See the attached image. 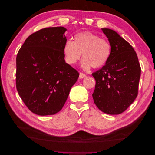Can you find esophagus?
Wrapping results in <instances>:
<instances>
[{"label": "esophagus", "instance_id": "esophagus-1", "mask_svg": "<svg viewBox=\"0 0 155 155\" xmlns=\"http://www.w3.org/2000/svg\"><path fill=\"white\" fill-rule=\"evenodd\" d=\"M86 76H86L85 74H83V73H81V72L79 73V78H80V79H83V78H84L85 77H86Z\"/></svg>", "mask_w": 155, "mask_h": 155}]
</instances>
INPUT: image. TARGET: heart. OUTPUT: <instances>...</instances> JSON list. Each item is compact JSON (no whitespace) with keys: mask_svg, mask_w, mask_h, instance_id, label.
<instances>
[{"mask_svg":"<svg viewBox=\"0 0 155 155\" xmlns=\"http://www.w3.org/2000/svg\"><path fill=\"white\" fill-rule=\"evenodd\" d=\"M111 51L109 41L91 31L78 33L74 41L68 40L63 47L65 60L70 64L76 63L82 54L81 65L85 69L104 66L109 61Z\"/></svg>","mask_w":155,"mask_h":155,"instance_id":"b5f03b06","label":"heart"}]
</instances>
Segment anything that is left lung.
<instances>
[{
	"label": "left lung",
	"instance_id": "left-lung-1",
	"mask_svg": "<svg viewBox=\"0 0 155 155\" xmlns=\"http://www.w3.org/2000/svg\"><path fill=\"white\" fill-rule=\"evenodd\" d=\"M111 45V55L101 69L92 74L96 79L92 94L98 109L111 115L122 113L138 95L141 68L137 53L118 33L101 28Z\"/></svg>",
	"mask_w": 155,
	"mask_h": 155
}]
</instances>
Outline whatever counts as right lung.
Returning a JSON list of instances; mask_svg holds the SVG:
<instances>
[{"label": "right lung", "mask_w": 155, "mask_h": 155, "mask_svg": "<svg viewBox=\"0 0 155 155\" xmlns=\"http://www.w3.org/2000/svg\"><path fill=\"white\" fill-rule=\"evenodd\" d=\"M64 27L46 28L30 35L16 58V87L29 110L39 116L62 109L79 73L65 62Z\"/></svg>", "instance_id": "1"}]
</instances>
